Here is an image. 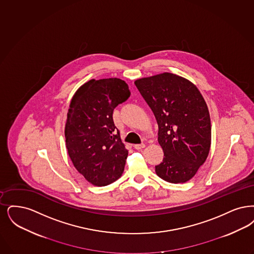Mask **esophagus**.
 Returning a JSON list of instances; mask_svg holds the SVG:
<instances>
[{
    "instance_id": "obj_1",
    "label": "esophagus",
    "mask_w": 254,
    "mask_h": 254,
    "mask_svg": "<svg viewBox=\"0 0 254 254\" xmlns=\"http://www.w3.org/2000/svg\"><path fill=\"white\" fill-rule=\"evenodd\" d=\"M133 146H134V148H135V149L140 150V149H142V148H144V147H145V144H144V143H139V144H134Z\"/></svg>"
}]
</instances>
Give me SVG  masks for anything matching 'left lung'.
Here are the masks:
<instances>
[{
  "instance_id": "obj_1",
  "label": "left lung",
  "mask_w": 254,
  "mask_h": 254,
  "mask_svg": "<svg viewBox=\"0 0 254 254\" xmlns=\"http://www.w3.org/2000/svg\"><path fill=\"white\" fill-rule=\"evenodd\" d=\"M159 126L158 141L164 153L155 166L163 181H190L205 163L212 128L207 104L196 86L180 75L163 72L134 82Z\"/></svg>"
}]
</instances>
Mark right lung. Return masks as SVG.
I'll return each instance as SVG.
<instances>
[{"label":"right lung","instance_id":"add662e5","mask_svg":"<svg viewBox=\"0 0 254 254\" xmlns=\"http://www.w3.org/2000/svg\"><path fill=\"white\" fill-rule=\"evenodd\" d=\"M130 91L119 78L91 79L75 91L65 125L68 154L75 169L95 186L118 180L128 151L113 122V111Z\"/></svg>","mask_w":254,"mask_h":254}]
</instances>
